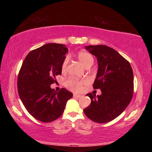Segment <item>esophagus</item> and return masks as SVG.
Listing matches in <instances>:
<instances>
[{"label": "esophagus", "instance_id": "obj_1", "mask_svg": "<svg viewBox=\"0 0 152 152\" xmlns=\"http://www.w3.org/2000/svg\"><path fill=\"white\" fill-rule=\"evenodd\" d=\"M73 96H74V98H76V99H78V98H79L80 96V95L77 94H74Z\"/></svg>", "mask_w": 152, "mask_h": 152}]
</instances>
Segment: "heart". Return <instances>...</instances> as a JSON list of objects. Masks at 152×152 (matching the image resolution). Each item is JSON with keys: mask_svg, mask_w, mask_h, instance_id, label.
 Wrapping results in <instances>:
<instances>
[{"mask_svg": "<svg viewBox=\"0 0 152 152\" xmlns=\"http://www.w3.org/2000/svg\"><path fill=\"white\" fill-rule=\"evenodd\" d=\"M78 58L79 61L82 63L85 68L91 67L94 63V58L91 53H89L86 51H80L78 54ZM69 59L68 58H66L65 60H64L62 66H61V70L62 71H65L66 69L67 65H68ZM86 83V81L79 80L78 79L71 78L70 79L67 80L65 82V85L68 87L69 89L72 91L80 92L82 91V86L84 84Z\"/></svg>", "mask_w": 152, "mask_h": 152, "instance_id": "heart-1", "label": "heart"}]
</instances>
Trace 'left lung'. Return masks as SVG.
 <instances>
[{
  "label": "left lung",
  "instance_id": "left-lung-1",
  "mask_svg": "<svg viewBox=\"0 0 152 152\" xmlns=\"http://www.w3.org/2000/svg\"><path fill=\"white\" fill-rule=\"evenodd\" d=\"M85 49L97 58L93 88L101 89L102 94H87L91 103L84 112L94 122H109L119 116L132 101L133 70L129 62L111 48L98 45L85 46Z\"/></svg>",
  "mask_w": 152,
  "mask_h": 152
}]
</instances>
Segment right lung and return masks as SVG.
<instances>
[{"label": "right lung", "mask_w": 152, "mask_h": 152, "mask_svg": "<svg viewBox=\"0 0 152 152\" xmlns=\"http://www.w3.org/2000/svg\"><path fill=\"white\" fill-rule=\"evenodd\" d=\"M68 49L65 45L48 43L28 53L18 76L17 88L23 104L31 115L48 123L58 119L73 94L66 88H51Z\"/></svg>", "instance_id": "right-lung-1"}]
</instances>
